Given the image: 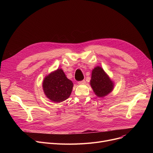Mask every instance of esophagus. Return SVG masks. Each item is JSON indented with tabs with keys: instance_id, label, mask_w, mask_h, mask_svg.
I'll list each match as a JSON object with an SVG mask.
<instances>
[{
	"instance_id": "obj_1",
	"label": "esophagus",
	"mask_w": 153,
	"mask_h": 153,
	"mask_svg": "<svg viewBox=\"0 0 153 153\" xmlns=\"http://www.w3.org/2000/svg\"><path fill=\"white\" fill-rule=\"evenodd\" d=\"M78 84H85V81H84V80H83V81H79V82H78Z\"/></svg>"
}]
</instances>
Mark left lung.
<instances>
[{
  "label": "left lung",
  "instance_id": "8db88e82",
  "mask_svg": "<svg viewBox=\"0 0 153 153\" xmlns=\"http://www.w3.org/2000/svg\"><path fill=\"white\" fill-rule=\"evenodd\" d=\"M90 84L98 97H104L113 91L114 82L100 66H96L92 71Z\"/></svg>",
  "mask_w": 153,
  "mask_h": 153
}]
</instances>
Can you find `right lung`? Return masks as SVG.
<instances>
[{"mask_svg": "<svg viewBox=\"0 0 153 153\" xmlns=\"http://www.w3.org/2000/svg\"><path fill=\"white\" fill-rule=\"evenodd\" d=\"M42 86L48 99L54 103H60L69 97L74 85L59 68L45 77Z\"/></svg>", "mask_w": 153, "mask_h": 153, "instance_id": "obj_1", "label": "right lung"}]
</instances>
